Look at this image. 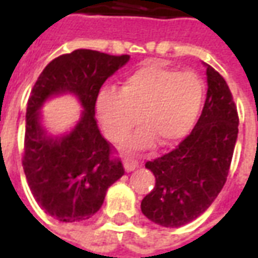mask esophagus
I'll return each mask as SVG.
<instances>
[{"label": "esophagus", "mask_w": 258, "mask_h": 258, "mask_svg": "<svg viewBox=\"0 0 258 258\" xmlns=\"http://www.w3.org/2000/svg\"><path fill=\"white\" fill-rule=\"evenodd\" d=\"M123 163L125 171H133V170L138 167V160H135L133 157H124Z\"/></svg>", "instance_id": "1"}]
</instances>
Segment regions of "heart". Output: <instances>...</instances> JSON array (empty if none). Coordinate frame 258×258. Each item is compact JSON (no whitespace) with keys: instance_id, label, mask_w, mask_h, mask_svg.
Masks as SVG:
<instances>
[{"instance_id":"1","label":"heart","mask_w":258,"mask_h":258,"mask_svg":"<svg viewBox=\"0 0 258 258\" xmlns=\"http://www.w3.org/2000/svg\"><path fill=\"white\" fill-rule=\"evenodd\" d=\"M205 102V83L194 72H178L156 62H146L124 76L121 91L102 87L96 95V114L112 141L123 140L141 113L148 125L127 142L145 148L159 138L173 144L189 134Z\"/></svg>"}]
</instances>
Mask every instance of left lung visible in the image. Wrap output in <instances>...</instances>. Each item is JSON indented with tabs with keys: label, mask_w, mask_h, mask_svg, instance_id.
<instances>
[{
	"label": "left lung",
	"mask_w": 258,
	"mask_h": 258,
	"mask_svg": "<svg viewBox=\"0 0 258 258\" xmlns=\"http://www.w3.org/2000/svg\"><path fill=\"white\" fill-rule=\"evenodd\" d=\"M207 96L198 123L179 145L146 162L156 184L141 202L151 221L178 228L205 213L225 185L238 138V110L227 81L207 64Z\"/></svg>",
	"instance_id": "8db88e82"
}]
</instances>
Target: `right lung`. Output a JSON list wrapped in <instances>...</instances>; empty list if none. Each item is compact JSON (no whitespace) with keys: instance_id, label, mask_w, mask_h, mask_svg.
Wrapping results in <instances>:
<instances>
[{"instance_id":"add662e5","label":"right lung","mask_w":258,"mask_h":258,"mask_svg":"<svg viewBox=\"0 0 258 258\" xmlns=\"http://www.w3.org/2000/svg\"><path fill=\"white\" fill-rule=\"evenodd\" d=\"M128 59L76 49L51 60L31 90L22 164L38 206L58 221L88 220L101 209L107 188L124 174L114 148L98 128L95 102L103 83ZM64 92L77 96L85 110L69 135L52 139L42 128L38 110L48 97Z\"/></svg>"}]
</instances>
